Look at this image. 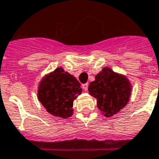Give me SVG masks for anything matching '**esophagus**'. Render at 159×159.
<instances>
[{"label": "esophagus", "mask_w": 159, "mask_h": 159, "mask_svg": "<svg viewBox=\"0 0 159 159\" xmlns=\"http://www.w3.org/2000/svg\"><path fill=\"white\" fill-rule=\"evenodd\" d=\"M82 88L83 89V91H88V83H85V84H82Z\"/></svg>", "instance_id": "esophagus-1"}]
</instances>
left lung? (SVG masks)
Returning <instances> with one entry per match:
<instances>
[{"label":"left lung","instance_id":"1","mask_svg":"<svg viewBox=\"0 0 159 159\" xmlns=\"http://www.w3.org/2000/svg\"><path fill=\"white\" fill-rule=\"evenodd\" d=\"M88 92L98 100V107L104 116L112 117L129 101L131 86L125 77L110 68H103L88 86Z\"/></svg>","mask_w":159,"mask_h":159}]
</instances>
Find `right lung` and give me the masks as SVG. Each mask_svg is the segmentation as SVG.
<instances>
[{
	"label": "right lung",
	"mask_w": 159,
	"mask_h": 159,
	"mask_svg": "<svg viewBox=\"0 0 159 159\" xmlns=\"http://www.w3.org/2000/svg\"><path fill=\"white\" fill-rule=\"evenodd\" d=\"M80 86L73 76L58 67L42 80L38 99L49 113L66 118L72 115L73 100L82 92Z\"/></svg>",
	"instance_id": "obj_1"
}]
</instances>
